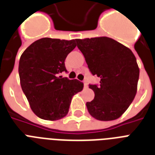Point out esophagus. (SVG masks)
<instances>
[{"label": "esophagus", "instance_id": "obj_1", "mask_svg": "<svg viewBox=\"0 0 155 155\" xmlns=\"http://www.w3.org/2000/svg\"><path fill=\"white\" fill-rule=\"evenodd\" d=\"M84 87H87V82L86 80H84Z\"/></svg>", "mask_w": 155, "mask_h": 155}]
</instances>
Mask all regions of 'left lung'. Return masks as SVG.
Here are the masks:
<instances>
[{
    "label": "left lung",
    "instance_id": "left-lung-1",
    "mask_svg": "<svg viewBox=\"0 0 155 155\" xmlns=\"http://www.w3.org/2000/svg\"><path fill=\"white\" fill-rule=\"evenodd\" d=\"M99 84H89L94 99L87 102L88 113L99 120H113L125 113L137 93L139 68L128 47L108 37L75 39Z\"/></svg>",
    "mask_w": 155,
    "mask_h": 155
}]
</instances>
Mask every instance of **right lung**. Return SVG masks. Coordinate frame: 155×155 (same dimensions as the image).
<instances>
[{
	"instance_id": "1",
	"label": "right lung",
	"mask_w": 155,
	"mask_h": 155,
	"mask_svg": "<svg viewBox=\"0 0 155 155\" xmlns=\"http://www.w3.org/2000/svg\"><path fill=\"white\" fill-rule=\"evenodd\" d=\"M76 47L75 40L43 38L33 42L22 53L18 72L24 94L36 116L55 120L68 113L72 97L84 84L59 76L67 71L65 59Z\"/></svg>"
}]
</instances>
